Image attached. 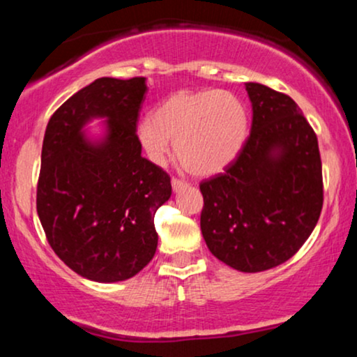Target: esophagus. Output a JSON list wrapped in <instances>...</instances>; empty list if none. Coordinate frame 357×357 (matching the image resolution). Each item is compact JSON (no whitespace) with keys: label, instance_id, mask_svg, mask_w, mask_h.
<instances>
[{"label":"esophagus","instance_id":"esophagus-1","mask_svg":"<svg viewBox=\"0 0 357 357\" xmlns=\"http://www.w3.org/2000/svg\"><path fill=\"white\" fill-rule=\"evenodd\" d=\"M171 184H173V190L174 192H179L181 190H184V188L188 186L186 181H183V179H178V178H173L171 179Z\"/></svg>","mask_w":357,"mask_h":357}]
</instances>
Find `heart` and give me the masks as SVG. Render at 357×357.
Wrapping results in <instances>:
<instances>
[{
    "mask_svg": "<svg viewBox=\"0 0 357 357\" xmlns=\"http://www.w3.org/2000/svg\"><path fill=\"white\" fill-rule=\"evenodd\" d=\"M248 110L225 90L176 92L136 126V142L153 165H165L171 141L184 169L211 176L235 161L248 137Z\"/></svg>",
    "mask_w": 357,
    "mask_h": 357,
    "instance_id": "b5f03b06",
    "label": "heart"
}]
</instances>
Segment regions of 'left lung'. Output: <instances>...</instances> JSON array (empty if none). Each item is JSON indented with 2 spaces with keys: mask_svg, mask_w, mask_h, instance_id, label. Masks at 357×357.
I'll use <instances>...</instances> for the list:
<instances>
[{
  "mask_svg": "<svg viewBox=\"0 0 357 357\" xmlns=\"http://www.w3.org/2000/svg\"><path fill=\"white\" fill-rule=\"evenodd\" d=\"M252 130L223 174L199 184L202 233L210 252L240 272L284 264L305 243L322 210L317 136L298 105L247 82Z\"/></svg>",
  "mask_w": 357,
  "mask_h": 357,
  "instance_id": "left-lung-1",
  "label": "left lung"
}]
</instances>
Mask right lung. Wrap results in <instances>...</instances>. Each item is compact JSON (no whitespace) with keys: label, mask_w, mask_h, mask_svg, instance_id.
<instances>
[{"label":"right lung","mask_w":357,"mask_h":357,"mask_svg":"<svg viewBox=\"0 0 357 357\" xmlns=\"http://www.w3.org/2000/svg\"><path fill=\"white\" fill-rule=\"evenodd\" d=\"M144 77H102L48 121L36 211L48 243L67 267L110 284L134 277L158 248L154 215L171 198V178L141 155L136 126ZM104 118L100 137L84 132Z\"/></svg>","instance_id":"obj_1"}]
</instances>
